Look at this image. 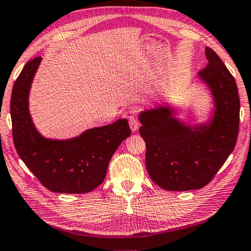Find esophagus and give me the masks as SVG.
<instances>
[{"label": "esophagus", "instance_id": "1", "mask_svg": "<svg viewBox=\"0 0 251 251\" xmlns=\"http://www.w3.org/2000/svg\"><path fill=\"white\" fill-rule=\"evenodd\" d=\"M128 123H129V126H130V129L133 130V132H136L138 129V127H140V122H138V119L136 116H129L128 117Z\"/></svg>", "mask_w": 251, "mask_h": 251}]
</instances>
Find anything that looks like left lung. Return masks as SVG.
<instances>
[{
    "mask_svg": "<svg viewBox=\"0 0 251 251\" xmlns=\"http://www.w3.org/2000/svg\"><path fill=\"white\" fill-rule=\"evenodd\" d=\"M199 78L211 90L213 116L191 127L166 106L140 114L146 144L145 165L154 183L166 191L201 189L212 180L236 146L240 100L234 78L211 48Z\"/></svg>",
    "mask_w": 251,
    "mask_h": 251,
    "instance_id": "8db88e82",
    "label": "left lung"
}]
</instances>
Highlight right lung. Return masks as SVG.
Wrapping results in <instances>:
<instances>
[{
    "instance_id": "obj_1",
    "label": "right lung",
    "mask_w": 251,
    "mask_h": 251,
    "mask_svg": "<svg viewBox=\"0 0 251 251\" xmlns=\"http://www.w3.org/2000/svg\"><path fill=\"white\" fill-rule=\"evenodd\" d=\"M41 57L26 62L11 96L12 134L15 150L48 190L87 193L105 180L111 156L130 135L127 119L95 127L70 140H50L34 127L29 111V91Z\"/></svg>"
}]
</instances>
